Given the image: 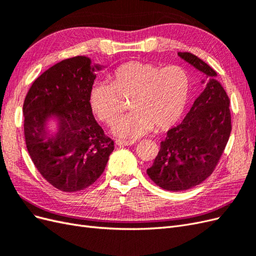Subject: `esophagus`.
Returning a JSON list of instances; mask_svg holds the SVG:
<instances>
[{"mask_svg": "<svg viewBox=\"0 0 256 256\" xmlns=\"http://www.w3.org/2000/svg\"><path fill=\"white\" fill-rule=\"evenodd\" d=\"M116 145L120 147H124V146H130L134 145L136 142L134 141H126V140H116Z\"/></svg>", "mask_w": 256, "mask_h": 256, "instance_id": "esophagus-1", "label": "esophagus"}]
</instances>
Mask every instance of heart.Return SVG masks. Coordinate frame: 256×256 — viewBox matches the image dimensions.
<instances>
[{
  "mask_svg": "<svg viewBox=\"0 0 256 256\" xmlns=\"http://www.w3.org/2000/svg\"><path fill=\"white\" fill-rule=\"evenodd\" d=\"M191 79L182 66L162 68L152 63L130 60L120 65L111 83L98 82L90 88V104L98 118L114 125L125 110L122 99H130L134 112L113 128L115 136L141 138L156 126L164 130L182 118L189 104Z\"/></svg>",
  "mask_w": 256,
  "mask_h": 256,
  "instance_id": "obj_1",
  "label": "heart"
}]
</instances>
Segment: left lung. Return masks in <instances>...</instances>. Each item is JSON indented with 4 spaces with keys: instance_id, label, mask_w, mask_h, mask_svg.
Segmentation results:
<instances>
[{
    "instance_id": "8db88e82",
    "label": "left lung",
    "mask_w": 256,
    "mask_h": 256,
    "mask_svg": "<svg viewBox=\"0 0 256 256\" xmlns=\"http://www.w3.org/2000/svg\"><path fill=\"white\" fill-rule=\"evenodd\" d=\"M178 56L204 74V90L193 102L180 125L168 131L152 166L150 180L168 191H182L210 176L230 134V99L216 72L198 56L178 52Z\"/></svg>"
}]
</instances>
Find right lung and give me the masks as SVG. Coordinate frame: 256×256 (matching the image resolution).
Instances as JSON below:
<instances>
[{"instance_id":"add662e5","label":"right lung","mask_w":256,"mask_h":256,"mask_svg":"<svg viewBox=\"0 0 256 256\" xmlns=\"http://www.w3.org/2000/svg\"><path fill=\"white\" fill-rule=\"evenodd\" d=\"M102 69L86 56L62 60L38 76L23 104L30 159L58 190L80 191L94 184L114 150L90 104L95 72Z\"/></svg>"}]
</instances>
